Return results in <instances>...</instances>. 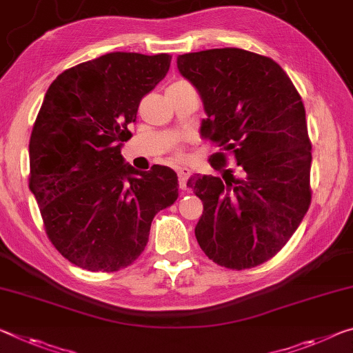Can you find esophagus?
Returning a JSON list of instances; mask_svg holds the SVG:
<instances>
[{"mask_svg":"<svg viewBox=\"0 0 353 353\" xmlns=\"http://www.w3.org/2000/svg\"><path fill=\"white\" fill-rule=\"evenodd\" d=\"M177 177H179V187H181V190H183L185 192L187 190V181L190 177V170L188 168H179L177 170Z\"/></svg>","mask_w":353,"mask_h":353,"instance_id":"obj_1","label":"esophagus"}]
</instances>
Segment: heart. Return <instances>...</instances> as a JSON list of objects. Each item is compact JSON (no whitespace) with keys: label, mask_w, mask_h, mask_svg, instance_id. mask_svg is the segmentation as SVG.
<instances>
[{"label":"heart","mask_w":353,"mask_h":353,"mask_svg":"<svg viewBox=\"0 0 353 353\" xmlns=\"http://www.w3.org/2000/svg\"><path fill=\"white\" fill-rule=\"evenodd\" d=\"M176 157H177V159H182V150H177V152H176Z\"/></svg>","instance_id":"obj_1"}]
</instances>
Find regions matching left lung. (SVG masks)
Returning <instances> with one entry per match:
<instances>
[{"mask_svg":"<svg viewBox=\"0 0 353 353\" xmlns=\"http://www.w3.org/2000/svg\"><path fill=\"white\" fill-rule=\"evenodd\" d=\"M181 74L201 94L207 113L201 133L218 148L216 171L228 154L239 168L225 181L193 176L187 187L203 201L194 234L215 264L245 270L272 259L310 209L312 146L301 97L281 65L242 48L181 54Z\"/></svg>","mask_w":353,"mask_h":353,"instance_id":"left-lung-1","label":"left lung"}]
</instances>
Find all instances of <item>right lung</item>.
<instances>
[{"label":"right lung","mask_w":353,"mask_h":353,"mask_svg":"<svg viewBox=\"0 0 353 353\" xmlns=\"http://www.w3.org/2000/svg\"><path fill=\"white\" fill-rule=\"evenodd\" d=\"M171 54L108 53L50 85L30 139V190L50 242L89 272H117L148 245L150 225L179 198L177 174L124 165L138 106L166 77Z\"/></svg>","instance_id":"right-lung-1"}]
</instances>
